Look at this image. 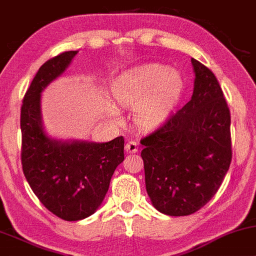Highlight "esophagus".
Here are the masks:
<instances>
[{
	"label": "esophagus",
	"mask_w": 256,
	"mask_h": 256,
	"mask_svg": "<svg viewBox=\"0 0 256 256\" xmlns=\"http://www.w3.org/2000/svg\"><path fill=\"white\" fill-rule=\"evenodd\" d=\"M125 150L128 154L137 152H138V143H137V142H134V140L128 142V143H126V146H125Z\"/></svg>",
	"instance_id": "34e87169"
}]
</instances>
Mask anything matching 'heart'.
<instances>
[{
    "instance_id": "heart-1",
    "label": "heart",
    "mask_w": 256,
    "mask_h": 256,
    "mask_svg": "<svg viewBox=\"0 0 256 256\" xmlns=\"http://www.w3.org/2000/svg\"><path fill=\"white\" fill-rule=\"evenodd\" d=\"M181 74L160 64L138 68L118 80L114 96L120 104L134 107V119L140 128H152L170 116L182 95ZM118 118L116 112L112 113Z\"/></svg>"
}]
</instances>
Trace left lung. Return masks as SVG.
<instances>
[{
	"label": "left lung",
	"mask_w": 256,
	"mask_h": 256,
	"mask_svg": "<svg viewBox=\"0 0 256 256\" xmlns=\"http://www.w3.org/2000/svg\"><path fill=\"white\" fill-rule=\"evenodd\" d=\"M190 100L142 138L146 186L168 216H188L208 204L232 162L230 110L214 74L194 58Z\"/></svg>",
	"instance_id": "8db88e82"
}]
</instances>
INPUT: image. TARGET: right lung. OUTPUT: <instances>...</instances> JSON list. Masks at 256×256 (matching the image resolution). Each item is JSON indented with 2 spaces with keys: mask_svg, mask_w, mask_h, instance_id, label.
Instances as JSON below:
<instances>
[{
  "mask_svg": "<svg viewBox=\"0 0 256 256\" xmlns=\"http://www.w3.org/2000/svg\"><path fill=\"white\" fill-rule=\"evenodd\" d=\"M78 51L45 62L21 106V162L27 182L48 211L64 220H81L100 208L116 168L124 161L122 136L106 143L57 140L44 131L42 92L66 72Z\"/></svg>",
  "mask_w": 256,
  "mask_h": 256,
  "instance_id": "1",
  "label": "right lung"
}]
</instances>
